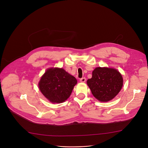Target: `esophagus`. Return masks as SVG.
I'll return each mask as SVG.
<instances>
[{"label":"esophagus","mask_w":148,"mask_h":148,"mask_svg":"<svg viewBox=\"0 0 148 148\" xmlns=\"http://www.w3.org/2000/svg\"><path fill=\"white\" fill-rule=\"evenodd\" d=\"M86 78H81L80 79V81L81 82H86Z\"/></svg>","instance_id":"esophagus-1"}]
</instances>
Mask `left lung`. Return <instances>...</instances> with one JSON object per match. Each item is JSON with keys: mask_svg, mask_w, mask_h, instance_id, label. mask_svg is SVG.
Returning <instances> with one entry per match:
<instances>
[{"mask_svg": "<svg viewBox=\"0 0 148 148\" xmlns=\"http://www.w3.org/2000/svg\"><path fill=\"white\" fill-rule=\"evenodd\" d=\"M123 78L119 71L110 68L97 67L92 72V77L87 81L93 95L100 101L113 99L121 90Z\"/></svg>", "mask_w": 148, "mask_h": 148, "instance_id": "8db88e82", "label": "left lung"}]
</instances>
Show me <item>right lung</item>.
I'll return each instance as SVG.
<instances>
[{
    "label": "right lung",
    "instance_id": "add662e5",
    "mask_svg": "<svg viewBox=\"0 0 148 148\" xmlns=\"http://www.w3.org/2000/svg\"><path fill=\"white\" fill-rule=\"evenodd\" d=\"M77 80L63 69H49L39 82L40 92L51 103H62L70 97Z\"/></svg>",
    "mask_w": 148,
    "mask_h": 148
}]
</instances>
